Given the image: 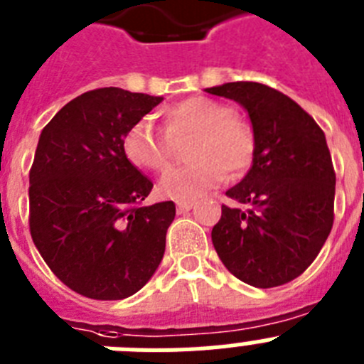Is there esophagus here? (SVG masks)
<instances>
[{"label":"esophagus","instance_id":"34e87169","mask_svg":"<svg viewBox=\"0 0 364 364\" xmlns=\"http://www.w3.org/2000/svg\"><path fill=\"white\" fill-rule=\"evenodd\" d=\"M195 205V202L191 200H180L176 202V210H178V213H186V211H189Z\"/></svg>","mask_w":364,"mask_h":364}]
</instances>
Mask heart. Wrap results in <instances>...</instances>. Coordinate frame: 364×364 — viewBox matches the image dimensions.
<instances>
[{
  "instance_id": "heart-1",
  "label": "heart",
  "mask_w": 364,
  "mask_h": 364,
  "mask_svg": "<svg viewBox=\"0 0 364 364\" xmlns=\"http://www.w3.org/2000/svg\"><path fill=\"white\" fill-rule=\"evenodd\" d=\"M166 129L142 118L125 133V159L146 171H164L171 160L173 140L197 136L191 160L195 164L169 169L159 182V193L171 200H195L228 176L239 178L252 167L255 136L250 125L237 118L231 105L191 96L164 112Z\"/></svg>"
}]
</instances>
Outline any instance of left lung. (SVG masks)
<instances>
[{
    "mask_svg": "<svg viewBox=\"0 0 364 364\" xmlns=\"http://www.w3.org/2000/svg\"><path fill=\"white\" fill-rule=\"evenodd\" d=\"M205 92L239 102L255 136L252 169L226 191L237 205H222L211 231L215 250L246 284H286L314 262L333 226L336 171L323 129L262 83L231 82Z\"/></svg>",
    "mask_w": 364,
    "mask_h": 364,
    "instance_id": "1",
    "label": "left lung"
}]
</instances>
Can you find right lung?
I'll use <instances>...</instances> for the list:
<instances>
[{
    "instance_id": "1",
    "label": "right lung",
    "mask_w": 364,
    "mask_h": 364,
    "mask_svg": "<svg viewBox=\"0 0 364 364\" xmlns=\"http://www.w3.org/2000/svg\"><path fill=\"white\" fill-rule=\"evenodd\" d=\"M162 96L104 87L70 100L45 125L28 173L32 240L53 273L83 297L142 290L166 252L171 200L142 205L153 182L125 159V133Z\"/></svg>"
}]
</instances>
